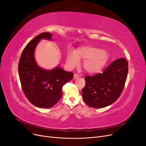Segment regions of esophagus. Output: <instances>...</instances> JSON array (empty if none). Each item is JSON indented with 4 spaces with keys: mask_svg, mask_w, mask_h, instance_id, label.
Masks as SVG:
<instances>
[{
    "mask_svg": "<svg viewBox=\"0 0 146 146\" xmlns=\"http://www.w3.org/2000/svg\"><path fill=\"white\" fill-rule=\"evenodd\" d=\"M79 77V75L77 74H74V79H76L78 78Z\"/></svg>",
    "mask_w": 146,
    "mask_h": 146,
    "instance_id": "obj_1",
    "label": "esophagus"
}]
</instances>
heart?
Instances as JSON below:
<instances>
[{
    "instance_id": "b5f03b06",
    "label": "heart",
    "mask_w": 146,
    "mask_h": 146,
    "mask_svg": "<svg viewBox=\"0 0 146 146\" xmlns=\"http://www.w3.org/2000/svg\"><path fill=\"white\" fill-rule=\"evenodd\" d=\"M110 58V54L106 50H101L92 46H82L76 51L69 50L67 54L66 61L70 68H74L80 63V59L84 60L83 68L89 74L100 72Z\"/></svg>"
}]
</instances>
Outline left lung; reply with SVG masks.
Wrapping results in <instances>:
<instances>
[{
    "mask_svg": "<svg viewBox=\"0 0 146 146\" xmlns=\"http://www.w3.org/2000/svg\"><path fill=\"white\" fill-rule=\"evenodd\" d=\"M125 58H119L105 69L103 73L85 76L86 85L82 97L89 107L101 108L114 103L124 88L128 74Z\"/></svg>",
    "mask_w": 146,
    "mask_h": 146,
    "instance_id": "obj_1",
    "label": "left lung"
}]
</instances>
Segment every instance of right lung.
Listing matches in <instances>:
<instances>
[{
	"label": "right lung",
	"mask_w": 146,
	"mask_h": 146,
	"mask_svg": "<svg viewBox=\"0 0 146 146\" xmlns=\"http://www.w3.org/2000/svg\"><path fill=\"white\" fill-rule=\"evenodd\" d=\"M48 32L38 35L25 46L22 53L18 72L22 88L31 104L38 108H51L62 96V87L71 80L74 74L57 66L47 70L39 66L35 58V50L41 39L52 41Z\"/></svg>",
	"instance_id": "right-lung-1"
}]
</instances>
